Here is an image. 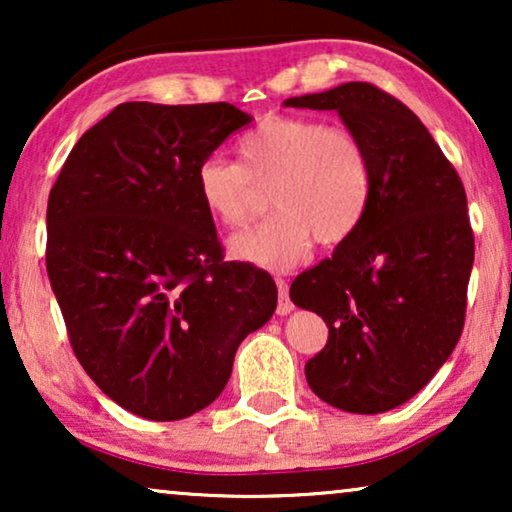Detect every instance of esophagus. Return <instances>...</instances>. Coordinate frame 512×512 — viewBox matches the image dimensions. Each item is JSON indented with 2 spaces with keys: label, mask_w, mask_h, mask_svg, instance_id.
<instances>
[{
  "label": "esophagus",
  "mask_w": 512,
  "mask_h": 512,
  "mask_svg": "<svg viewBox=\"0 0 512 512\" xmlns=\"http://www.w3.org/2000/svg\"><path fill=\"white\" fill-rule=\"evenodd\" d=\"M277 291H279V300H277V314H289L293 310V303L289 298V282L282 277H277Z\"/></svg>",
  "instance_id": "34e87169"
}]
</instances>
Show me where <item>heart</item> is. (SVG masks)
<instances>
[{"mask_svg": "<svg viewBox=\"0 0 512 512\" xmlns=\"http://www.w3.org/2000/svg\"><path fill=\"white\" fill-rule=\"evenodd\" d=\"M240 163L212 153L198 165L195 186L205 212L226 228L254 219L270 188L275 216L230 240V254L268 270H289L317 240L345 242L373 198V160L349 128L305 116L270 114L240 139Z\"/></svg>", "mask_w": 512, "mask_h": 512, "instance_id": "heart-1", "label": "heart"}]
</instances>
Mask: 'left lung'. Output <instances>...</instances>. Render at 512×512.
Here are the masks:
<instances>
[{
  "label": "left lung",
  "instance_id": "obj_1",
  "mask_svg": "<svg viewBox=\"0 0 512 512\" xmlns=\"http://www.w3.org/2000/svg\"><path fill=\"white\" fill-rule=\"evenodd\" d=\"M284 107L338 111L370 151L361 226L293 279L291 300L328 326L326 347L305 363L314 394L356 415L387 412L426 387L464 331L475 256L464 184L424 123L373 83Z\"/></svg>",
  "mask_w": 512,
  "mask_h": 512
}]
</instances>
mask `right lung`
Wrapping results in <instances>:
<instances>
[{"label": "right lung", "mask_w": 512, "mask_h": 512, "mask_svg": "<svg viewBox=\"0 0 512 512\" xmlns=\"http://www.w3.org/2000/svg\"><path fill=\"white\" fill-rule=\"evenodd\" d=\"M251 123L228 102H125L69 153L48 195L46 270L83 370L121 408L174 422L207 408L277 307L223 261L195 172Z\"/></svg>", "instance_id": "add662e5"}]
</instances>
